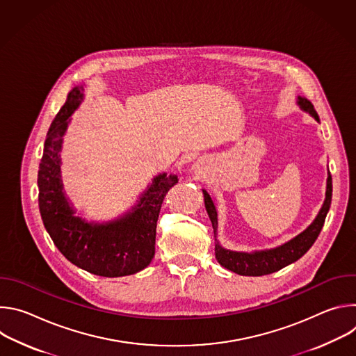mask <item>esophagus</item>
I'll return each mask as SVG.
<instances>
[{
	"label": "esophagus",
	"instance_id": "1",
	"mask_svg": "<svg viewBox=\"0 0 356 356\" xmlns=\"http://www.w3.org/2000/svg\"><path fill=\"white\" fill-rule=\"evenodd\" d=\"M195 173H198V175H201V173H202V172H201V169H200V168H198V166H197V168H195Z\"/></svg>",
	"mask_w": 356,
	"mask_h": 356
}]
</instances>
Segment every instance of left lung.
<instances>
[{
	"instance_id": "obj_1",
	"label": "left lung",
	"mask_w": 356,
	"mask_h": 356,
	"mask_svg": "<svg viewBox=\"0 0 356 356\" xmlns=\"http://www.w3.org/2000/svg\"><path fill=\"white\" fill-rule=\"evenodd\" d=\"M297 104L301 110L309 113L316 121L320 122L318 114L314 110V106L310 103L307 98L297 97ZM204 194V204L206 210L209 213V217L213 224L214 236H216V258L221 266L225 269L238 273L241 276H264L270 275L273 272H277L283 269L284 266L298 261L304 253H306L313 243L316 242L317 236L320 235L327 213L331 206V197H332V177L328 170L327 177V190H325V200L324 204L317 214L316 220L309 225V228L304 229L301 234L290 239L289 242L265 250H255V252H236L225 249L220 245L217 239L218 232V217H217V209L211 195L207 193V190H202Z\"/></svg>"
}]
</instances>
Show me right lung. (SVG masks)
Returning a JSON list of instances; mask_svg holds the SVG:
<instances>
[{
	"label": "right lung",
	"instance_id": "1",
	"mask_svg": "<svg viewBox=\"0 0 356 356\" xmlns=\"http://www.w3.org/2000/svg\"><path fill=\"white\" fill-rule=\"evenodd\" d=\"M81 99L83 86H76L47 131L38 172L40 217L54 243L77 268L104 277L134 275L155 257L162 202L179 179L176 175H158L132 210L114 221L99 224L76 217L63 191L60 150L70 117Z\"/></svg>",
	"mask_w": 356,
	"mask_h": 356
}]
</instances>
